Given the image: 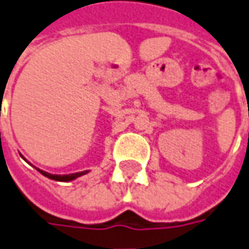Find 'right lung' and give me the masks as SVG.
I'll use <instances>...</instances> for the list:
<instances>
[{
  "label": "right lung",
  "mask_w": 249,
  "mask_h": 249,
  "mask_svg": "<svg viewBox=\"0 0 249 249\" xmlns=\"http://www.w3.org/2000/svg\"><path fill=\"white\" fill-rule=\"evenodd\" d=\"M36 170H38V171H39L42 175L48 177L49 179H53V181H60V182H70V181H74V179H76V178H79V177H82V175H85L89 173V170H86V171H79V173H74V174L54 175V174H49V173H46V171H43V170H39V168H36Z\"/></svg>",
  "instance_id": "obj_1"
}]
</instances>
